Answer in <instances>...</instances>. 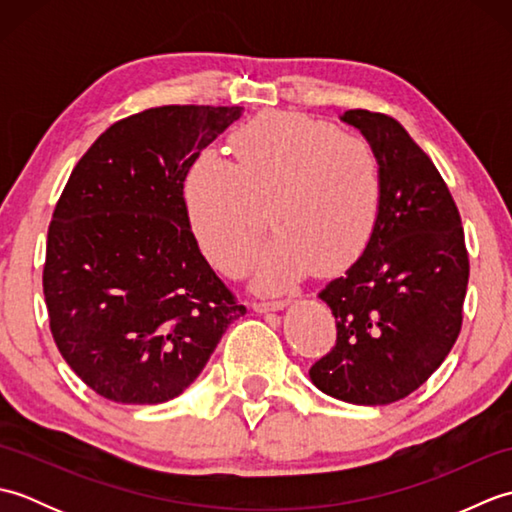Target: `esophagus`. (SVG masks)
<instances>
[{"label":"esophagus","instance_id":"1","mask_svg":"<svg viewBox=\"0 0 512 512\" xmlns=\"http://www.w3.org/2000/svg\"><path fill=\"white\" fill-rule=\"evenodd\" d=\"M288 306L286 299H264V301H257L255 303V312H277V310H284Z\"/></svg>","mask_w":512,"mask_h":512}]
</instances>
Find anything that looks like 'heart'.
Returning <instances> with one entry per match:
<instances>
[{"mask_svg": "<svg viewBox=\"0 0 512 512\" xmlns=\"http://www.w3.org/2000/svg\"><path fill=\"white\" fill-rule=\"evenodd\" d=\"M235 162L202 154L184 178V209L206 257L244 273L266 235L279 237L257 264V284L284 288L310 268H350L372 239L383 169L365 138L297 112H264L231 136Z\"/></svg>", "mask_w": 512, "mask_h": 512, "instance_id": "obj_1", "label": "heart"}]
</instances>
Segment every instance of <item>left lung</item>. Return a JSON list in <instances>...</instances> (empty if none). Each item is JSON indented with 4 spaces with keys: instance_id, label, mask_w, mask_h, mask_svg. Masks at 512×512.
I'll return each instance as SVG.
<instances>
[{
    "instance_id": "obj_1",
    "label": "left lung",
    "mask_w": 512,
    "mask_h": 512,
    "mask_svg": "<svg viewBox=\"0 0 512 512\" xmlns=\"http://www.w3.org/2000/svg\"><path fill=\"white\" fill-rule=\"evenodd\" d=\"M341 121L376 149L383 204L361 257L319 292L336 345L310 367L323 394L389 405L416 391L449 356L462 328L469 253L449 187L391 116L350 110Z\"/></svg>"
}]
</instances>
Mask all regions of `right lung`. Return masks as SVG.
I'll return each mask as SVG.
<instances>
[{
  "label": "right lung",
  "mask_w": 512,
  "mask_h": 512,
  "mask_svg": "<svg viewBox=\"0 0 512 512\" xmlns=\"http://www.w3.org/2000/svg\"><path fill=\"white\" fill-rule=\"evenodd\" d=\"M242 107L165 105L76 162L48 228L43 295L61 356L96 394L158 405L200 376L246 312L202 257L184 178Z\"/></svg>",
  "instance_id": "right-lung-1"
}]
</instances>
